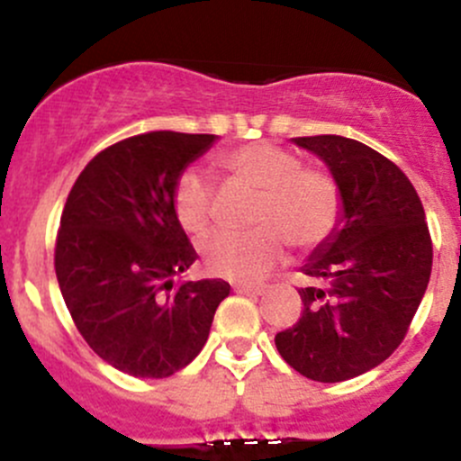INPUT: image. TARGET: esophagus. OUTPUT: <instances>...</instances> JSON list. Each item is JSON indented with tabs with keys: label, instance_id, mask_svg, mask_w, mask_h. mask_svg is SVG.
Wrapping results in <instances>:
<instances>
[{
	"label": "esophagus",
	"instance_id": "obj_1",
	"mask_svg": "<svg viewBox=\"0 0 461 461\" xmlns=\"http://www.w3.org/2000/svg\"><path fill=\"white\" fill-rule=\"evenodd\" d=\"M236 294H249V296H260L265 294V285H234Z\"/></svg>",
	"mask_w": 461,
	"mask_h": 461
}]
</instances>
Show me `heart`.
<instances>
[{"label":"heart","instance_id":"heart-1","mask_svg":"<svg viewBox=\"0 0 461 461\" xmlns=\"http://www.w3.org/2000/svg\"><path fill=\"white\" fill-rule=\"evenodd\" d=\"M227 183L258 192L248 234L218 231L203 240L204 269L230 281L254 283L285 258L287 243L312 249L341 218V192L330 174L301 167V158L272 142H249L216 158ZM178 225L201 236L212 218V187L196 169L178 176L171 194Z\"/></svg>","mask_w":461,"mask_h":461}]
</instances>
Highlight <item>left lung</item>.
Returning <instances> with one entry per match:
<instances>
[{
	"label": "left lung",
	"mask_w": 461,
	"mask_h": 461,
	"mask_svg": "<svg viewBox=\"0 0 461 461\" xmlns=\"http://www.w3.org/2000/svg\"><path fill=\"white\" fill-rule=\"evenodd\" d=\"M341 192V218L301 272L303 314L276 334L303 376L337 384L376 368L403 341L429 287L432 243L411 180L388 158L343 136L292 138Z\"/></svg>",
	"instance_id": "1"
}]
</instances>
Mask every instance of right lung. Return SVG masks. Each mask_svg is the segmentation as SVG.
<instances>
[{
  "label": "right lung",
  "instance_id": "add662e5",
  "mask_svg": "<svg viewBox=\"0 0 461 461\" xmlns=\"http://www.w3.org/2000/svg\"><path fill=\"white\" fill-rule=\"evenodd\" d=\"M209 133L151 131L111 144L77 176L59 221L55 274L85 341L120 373L171 376L207 343L222 278L174 276L198 258L171 207Z\"/></svg>",
  "mask_w": 461,
  "mask_h": 461
}]
</instances>
